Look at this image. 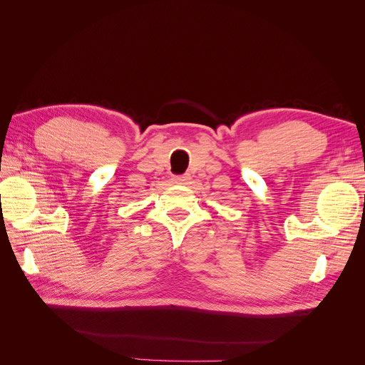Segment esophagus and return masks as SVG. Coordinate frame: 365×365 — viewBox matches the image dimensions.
<instances>
[{"label":"esophagus","mask_w":365,"mask_h":365,"mask_svg":"<svg viewBox=\"0 0 365 365\" xmlns=\"http://www.w3.org/2000/svg\"><path fill=\"white\" fill-rule=\"evenodd\" d=\"M189 180H190L189 175H176V176H173V182H176V184H187V182H189Z\"/></svg>","instance_id":"esophagus-1"}]
</instances>
